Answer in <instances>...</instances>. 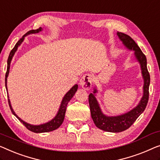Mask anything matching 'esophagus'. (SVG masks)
<instances>
[{
	"label": "esophagus",
	"mask_w": 160,
	"mask_h": 160,
	"mask_svg": "<svg viewBox=\"0 0 160 160\" xmlns=\"http://www.w3.org/2000/svg\"><path fill=\"white\" fill-rule=\"evenodd\" d=\"M92 84V76L90 74H85L81 78L79 84L82 88L86 90H89L91 89Z\"/></svg>",
	"instance_id": "34e87169"
}]
</instances>
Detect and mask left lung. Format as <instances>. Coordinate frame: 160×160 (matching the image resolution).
Here are the masks:
<instances>
[{
  "label": "left lung",
  "mask_w": 160,
  "mask_h": 160,
  "mask_svg": "<svg viewBox=\"0 0 160 160\" xmlns=\"http://www.w3.org/2000/svg\"><path fill=\"white\" fill-rule=\"evenodd\" d=\"M117 34L120 40L122 42V44L128 50H133L136 58L140 63L143 78V93L138 105L133 110L118 116H107L102 112L95 97L97 89L94 88L93 94L91 93L89 95V103L92 118L97 128L105 131L112 133H118L130 128L131 125L144 111L149 100V88L150 84V76L147 69V58L145 55L130 36L122 32H118Z\"/></svg>",
  "instance_id": "obj_1"
}]
</instances>
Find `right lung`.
Segmentation results:
<instances>
[{
    "label": "right lung",
    "mask_w": 160,
    "mask_h": 160,
    "mask_svg": "<svg viewBox=\"0 0 160 160\" xmlns=\"http://www.w3.org/2000/svg\"><path fill=\"white\" fill-rule=\"evenodd\" d=\"M42 30V27H40V28L38 29H32V30H30V31H29L28 32H27V33L25 34L23 36L22 38L17 42V44H16L14 46V48L11 50L10 54H9L8 61H7V71L6 73V78H5V84H6V89H7V77H8V73H9L10 64H11V60H12L13 55H14L16 51H17L18 49V47L21 45V44H22V42L24 41V38L27 35H28V34H30L38 33V32H41ZM77 89H78V85L75 84L66 94V95L64 96L63 99H62L61 106H60V108H59L58 111L57 115H55V117L54 118L52 119L50 121L46 122V123L38 125V126H34V125H31L29 123H27V122H26L25 121H24V120H22V119H21L19 117H18L17 115L16 114V113L14 112V111H13L12 107H11L10 99H8V105H9V107H10V109H11V112H12L13 114L15 116L20 120V122H22V124L24 125V126L26 127L28 130L34 132V133H46V132H50V131H54V130H55V129L58 128L59 127L61 126V124L63 123L64 118H65V113H66V111L67 105H68V102L71 100V98L73 97V95H74L76 91H77ZM7 92H8V90H7Z\"/></svg>",
    "instance_id": "add662e5"
}]
</instances>
